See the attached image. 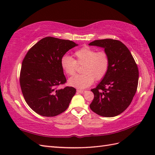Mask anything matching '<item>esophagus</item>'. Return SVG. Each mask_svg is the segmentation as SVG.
Instances as JSON below:
<instances>
[{"label":"esophagus","mask_w":155,"mask_h":155,"mask_svg":"<svg viewBox=\"0 0 155 155\" xmlns=\"http://www.w3.org/2000/svg\"><path fill=\"white\" fill-rule=\"evenodd\" d=\"M77 93H82V94H83V93H85V92H86V91H84V90H81V89H77Z\"/></svg>","instance_id":"obj_1"}]
</instances>
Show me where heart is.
<instances>
[{
    "label": "heart",
    "mask_w": 155,
    "mask_h": 155,
    "mask_svg": "<svg viewBox=\"0 0 155 155\" xmlns=\"http://www.w3.org/2000/svg\"><path fill=\"white\" fill-rule=\"evenodd\" d=\"M74 59L71 56L64 55L61 58V66L68 76L75 73L77 64H83L81 74H76L68 79V84L80 89L86 88L95 80L100 81L107 74L109 67V58L107 52H97L95 49L85 46L76 51Z\"/></svg>",
    "instance_id": "heart-1"
}]
</instances>
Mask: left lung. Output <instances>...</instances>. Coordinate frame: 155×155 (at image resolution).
Wrapping results in <instances>:
<instances>
[{
  "instance_id": "left-lung-1",
  "label": "left lung",
  "mask_w": 155,
  "mask_h": 155,
  "mask_svg": "<svg viewBox=\"0 0 155 155\" xmlns=\"http://www.w3.org/2000/svg\"><path fill=\"white\" fill-rule=\"evenodd\" d=\"M89 45L104 48L110 61L107 74L96 88L91 89L94 97L90 108L102 117L117 116L127 109L136 93L138 67L130 51L119 41L96 40Z\"/></svg>"
}]
</instances>
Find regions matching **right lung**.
Returning a JSON list of instances; mask_svg holds the SVG:
<instances>
[{
	"label": "right lung",
	"mask_w": 155,
	"mask_h": 155,
	"mask_svg": "<svg viewBox=\"0 0 155 155\" xmlns=\"http://www.w3.org/2000/svg\"><path fill=\"white\" fill-rule=\"evenodd\" d=\"M78 45L72 41L47 37L39 41L22 61L20 85L25 101L32 110L43 117H54L67 109L76 89H59L67 79L61 58Z\"/></svg>",
	"instance_id": "obj_1"
}]
</instances>
